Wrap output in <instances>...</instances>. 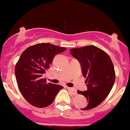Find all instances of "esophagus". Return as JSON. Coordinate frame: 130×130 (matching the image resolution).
Instances as JSON below:
<instances>
[{
	"instance_id": "34e87169",
	"label": "esophagus",
	"mask_w": 130,
	"mask_h": 130,
	"mask_svg": "<svg viewBox=\"0 0 130 130\" xmlns=\"http://www.w3.org/2000/svg\"><path fill=\"white\" fill-rule=\"evenodd\" d=\"M67 89L70 90L71 92L73 94H77V92H76V90H75V89H74V88H71V87H67Z\"/></svg>"
}]
</instances>
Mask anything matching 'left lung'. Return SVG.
Returning <instances> with one entry per match:
<instances>
[{
	"label": "left lung",
	"instance_id": "8db88e82",
	"mask_svg": "<svg viewBox=\"0 0 130 130\" xmlns=\"http://www.w3.org/2000/svg\"><path fill=\"white\" fill-rule=\"evenodd\" d=\"M70 52L80 61L88 87L86 91H77L88 101L87 106L81 110L94 108L105 100L112 90L116 78L114 65L108 53L94 45L71 49Z\"/></svg>",
	"mask_w": 130,
	"mask_h": 130
}]
</instances>
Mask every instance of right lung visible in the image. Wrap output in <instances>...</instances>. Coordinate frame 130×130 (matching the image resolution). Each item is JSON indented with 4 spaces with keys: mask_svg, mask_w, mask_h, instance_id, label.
Masks as SVG:
<instances>
[{
    "mask_svg": "<svg viewBox=\"0 0 130 130\" xmlns=\"http://www.w3.org/2000/svg\"><path fill=\"white\" fill-rule=\"evenodd\" d=\"M65 50L49 43H37L28 47L20 57L15 66L16 82L24 98L34 106H48L63 88L47 83L41 76L50 68L54 56Z\"/></svg>",
    "mask_w": 130,
    "mask_h": 130,
    "instance_id": "right-lung-1",
    "label": "right lung"
}]
</instances>
